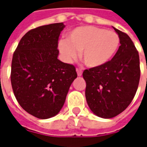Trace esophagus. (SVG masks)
<instances>
[{
  "instance_id": "esophagus-1",
  "label": "esophagus",
  "mask_w": 147,
  "mask_h": 147,
  "mask_svg": "<svg viewBox=\"0 0 147 147\" xmlns=\"http://www.w3.org/2000/svg\"><path fill=\"white\" fill-rule=\"evenodd\" d=\"M76 71H77L78 76H79V77H81V75H82V69H81L77 68V69H76Z\"/></svg>"
}]
</instances>
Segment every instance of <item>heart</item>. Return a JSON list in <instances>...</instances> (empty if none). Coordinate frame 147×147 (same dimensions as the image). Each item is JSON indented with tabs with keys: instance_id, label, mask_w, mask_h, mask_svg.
Returning <instances> with one entry per match:
<instances>
[{
	"instance_id": "obj_1",
	"label": "heart",
	"mask_w": 147,
	"mask_h": 147,
	"mask_svg": "<svg viewBox=\"0 0 147 147\" xmlns=\"http://www.w3.org/2000/svg\"><path fill=\"white\" fill-rule=\"evenodd\" d=\"M120 45V37L114 31L92 26L74 29L67 34V40L59 43V49L66 62H71L81 51L85 65L97 68L106 65L116 55Z\"/></svg>"
}]
</instances>
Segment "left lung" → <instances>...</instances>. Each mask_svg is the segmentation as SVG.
<instances>
[{"label": "left lung", "mask_w": 147, "mask_h": 147, "mask_svg": "<svg viewBox=\"0 0 147 147\" xmlns=\"http://www.w3.org/2000/svg\"><path fill=\"white\" fill-rule=\"evenodd\" d=\"M113 29L121 44L116 55L104 66L83 72L88 105L102 118H112L128 107L140 78V56L134 43L128 34Z\"/></svg>", "instance_id": "8db88e82"}]
</instances>
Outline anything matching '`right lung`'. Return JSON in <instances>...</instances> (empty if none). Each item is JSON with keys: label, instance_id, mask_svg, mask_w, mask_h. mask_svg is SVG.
Segmentation results:
<instances>
[{"label": "right lung", "instance_id": "add662e5", "mask_svg": "<svg viewBox=\"0 0 147 147\" xmlns=\"http://www.w3.org/2000/svg\"><path fill=\"white\" fill-rule=\"evenodd\" d=\"M64 27L63 22H59L28 31L13 54L14 95L23 110L39 119L59 113L78 77L74 66L58 59V40Z\"/></svg>", "mask_w": 147, "mask_h": 147}]
</instances>
